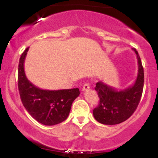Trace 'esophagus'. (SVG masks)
<instances>
[{
    "mask_svg": "<svg viewBox=\"0 0 158 158\" xmlns=\"http://www.w3.org/2000/svg\"><path fill=\"white\" fill-rule=\"evenodd\" d=\"M89 88H90V85L88 84V83H85L84 85H83V87H82V90L84 91V90H88Z\"/></svg>",
    "mask_w": 158,
    "mask_h": 158,
    "instance_id": "esophagus-1",
    "label": "esophagus"
}]
</instances>
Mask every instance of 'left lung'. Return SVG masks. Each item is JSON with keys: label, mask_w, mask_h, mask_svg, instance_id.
Masks as SVG:
<instances>
[{"label": "left lung", "mask_w": 158, "mask_h": 158, "mask_svg": "<svg viewBox=\"0 0 158 158\" xmlns=\"http://www.w3.org/2000/svg\"><path fill=\"white\" fill-rule=\"evenodd\" d=\"M138 73L133 85L117 90L102 81L96 84L95 90L99 98V106L93 110L94 118L104 125H116L128 119L138 106L144 85V72L140 58L135 48Z\"/></svg>", "instance_id": "obj_1"}]
</instances>
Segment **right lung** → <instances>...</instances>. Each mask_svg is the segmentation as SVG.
Masks as SVG:
<instances>
[{"mask_svg": "<svg viewBox=\"0 0 158 158\" xmlns=\"http://www.w3.org/2000/svg\"><path fill=\"white\" fill-rule=\"evenodd\" d=\"M29 48L21 54L19 64L18 85L23 106L35 120L45 125L54 126L68 118L72 103L79 97V88L58 90L37 88L25 75L24 60Z\"/></svg>", "mask_w": 158, "mask_h": 158, "instance_id": "right-lung-1", "label": "right lung"}]
</instances>
